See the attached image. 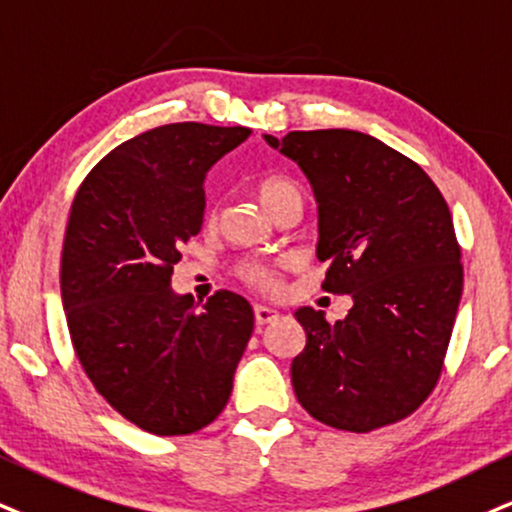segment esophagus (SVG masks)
Returning a JSON list of instances; mask_svg holds the SVG:
<instances>
[{"mask_svg": "<svg viewBox=\"0 0 512 512\" xmlns=\"http://www.w3.org/2000/svg\"><path fill=\"white\" fill-rule=\"evenodd\" d=\"M254 318H256V325H266V323H273L277 318V311L270 306H263V304H256L254 306Z\"/></svg>", "mask_w": 512, "mask_h": 512, "instance_id": "34e87169", "label": "esophagus"}]
</instances>
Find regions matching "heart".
Returning a JSON list of instances; mask_svg holds the SVG:
<instances>
[{
	"label": "heart",
	"instance_id": "b5f03b06",
	"mask_svg": "<svg viewBox=\"0 0 512 512\" xmlns=\"http://www.w3.org/2000/svg\"><path fill=\"white\" fill-rule=\"evenodd\" d=\"M287 197H299L301 199V189L294 180L285 178V175H268L258 182V199L263 201V206L270 208L275 206L277 201L287 199ZM244 280L249 285H254L258 289H273L277 285L275 273L268 266H258V263H251L242 270Z\"/></svg>",
	"mask_w": 512,
	"mask_h": 512
}]
</instances>
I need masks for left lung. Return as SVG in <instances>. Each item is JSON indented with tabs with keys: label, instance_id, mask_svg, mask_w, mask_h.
Here are the masks:
<instances>
[{
	"label": "left lung",
	"instance_id": "8db88e82",
	"mask_svg": "<svg viewBox=\"0 0 512 512\" xmlns=\"http://www.w3.org/2000/svg\"><path fill=\"white\" fill-rule=\"evenodd\" d=\"M270 147L304 170L318 201L323 289L351 294L344 320L299 308L294 394L346 432L399 422L430 396L463 294L451 211L418 163L356 130H294Z\"/></svg>",
	"mask_w": 512,
	"mask_h": 512
}]
</instances>
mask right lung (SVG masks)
I'll return each instance as SVG.
<instances>
[{"label":"right lung","mask_w":512,"mask_h":512,"mask_svg":"<svg viewBox=\"0 0 512 512\" xmlns=\"http://www.w3.org/2000/svg\"><path fill=\"white\" fill-rule=\"evenodd\" d=\"M249 128L170 123L132 137L75 194L61 304L82 370L125 420L159 437L220 415L254 332V308L220 289L194 304L170 287L180 246L204 225V180Z\"/></svg>","instance_id":"1"}]
</instances>
